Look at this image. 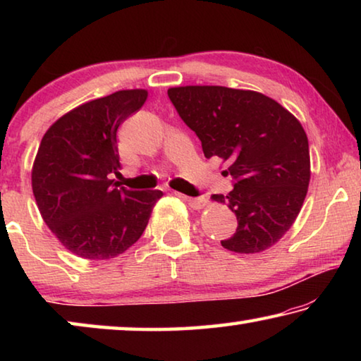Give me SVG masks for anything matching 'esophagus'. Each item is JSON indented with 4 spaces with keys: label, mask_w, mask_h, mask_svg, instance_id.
<instances>
[{
    "label": "esophagus",
    "mask_w": 361,
    "mask_h": 361,
    "mask_svg": "<svg viewBox=\"0 0 361 361\" xmlns=\"http://www.w3.org/2000/svg\"><path fill=\"white\" fill-rule=\"evenodd\" d=\"M176 194V192H175ZM178 195V197H181L183 200H186V202L192 207V209H195V210H200V209H204V207L209 204V200H207L204 195L202 197H188V195H183V194H176Z\"/></svg>",
    "instance_id": "obj_1"
}]
</instances>
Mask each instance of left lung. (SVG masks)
I'll return each mask as SVG.
<instances>
[{"mask_svg":"<svg viewBox=\"0 0 361 361\" xmlns=\"http://www.w3.org/2000/svg\"><path fill=\"white\" fill-rule=\"evenodd\" d=\"M167 94L202 142L205 157L228 164L223 175L234 180L228 195H212L239 223L221 245L245 255L276 245L295 223L310 181L309 142L301 122L255 90L183 85Z\"/></svg>","mask_w":361,"mask_h":361,"instance_id":"1","label":"left lung"}]
</instances>
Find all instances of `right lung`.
Masks as SVG:
<instances>
[{"mask_svg": "<svg viewBox=\"0 0 361 361\" xmlns=\"http://www.w3.org/2000/svg\"><path fill=\"white\" fill-rule=\"evenodd\" d=\"M148 99L118 90L79 105L49 127L36 152L32 188L44 223L85 259H109L146 229L162 191H130L111 180L121 169L116 132Z\"/></svg>", "mask_w": 361, "mask_h": 361, "instance_id": "right-lung-1", "label": "right lung"}]
</instances>
